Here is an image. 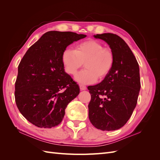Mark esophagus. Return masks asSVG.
<instances>
[{
	"label": "esophagus",
	"mask_w": 160,
	"mask_h": 160,
	"mask_svg": "<svg viewBox=\"0 0 160 160\" xmlns=\"http://www.w3.org/2000/svg\"><path fill=\"white\" fill-rule=\"evenodd\" d=\"M79 88H80V89H81V91L85 90V89H87L86 86H85V85H79Z\"/></svg>",
	"instance_id": "esophagus-1"
}]
</instances>
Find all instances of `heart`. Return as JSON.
I'll return each mask as SVG.
<instances>
[{
	"label": "heart",
	"instance_id": "b5f03b06",
	"mask_svg": "<svg viewBox=\"0 0 160 160\" xmlns=\"http://www.w3.org/2000/svg\"><path fill=\"white\" fill-rule=\"evenodd\" d=\"M62 62L65 71L72 75H75L84 63L85 69L77 73L75 79L80 84L88 85L109 73L113 65L114 55L109 48L90 39L77 44L75 50L67 48L62 52Z\"/></svg>",
	"mask_w": 160,
	"mask_h": 160
}]
</instances>
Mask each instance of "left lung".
I'll list each match as a JSON object with an SVG mask.
<instances>
[{
	"mask_svg": "<svg viewBox=\"0 0 160 160\" xmlns=\"http://www.w3.org/2000/svg\"><path fill=\"white\" fill-rule=\"evenodd\" d=\"M93 37L109 45L114 62L100 83L88 88L91 96L89 119L96 128L114 131L127 123L137 105L141 88L139 65L127 43L118 35L103 33Z\"/></svg>",
	"mask_w": 160,
	"mask_h": 160,
	"instance_id": "8db88e82",
	"label": "left lung"
}]
</instances>
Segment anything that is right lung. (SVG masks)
Listing matches in <instances>:
<instances>
[{"mask_svg": "<svg viewBox=\"0 0 160 160\" xmlns=\"http://www.w3.org/2000/svg\"><path fill=\"white\" fill-rule=\"evenodd\" d=\"M86 37L72 32H47L22 57L14 97L19 111L35 126L59 125L67 105L79 95L78 85L65 71L62 55L67 47Z\"/></svg>", "mask_w": 160, "mask_h": 160, "instance_id": "right-lung-1", "label": "right lung"}]
</instances>
